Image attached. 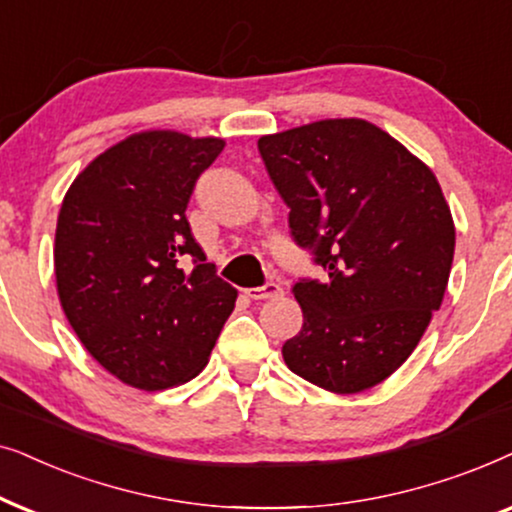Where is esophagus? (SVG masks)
I'll return each mask as SVG.
<instances>
[{"mask_svg":"<svg viewBox=\"0 0 512 512\" xmlns=\"http://www.w3.org/2000/svg\"><path fill=\"white\" fill-rule=\"evenodd\" d=\"M245 295L250 299H274L283 295V288L281 283H267V285H260V288H248L245 290Z\"/></svg>","mask_w":512,"mask_h":512,"instance_id":"34e87169","label":"esophagus"}]
</instances>
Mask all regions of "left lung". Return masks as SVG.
Here are the masks:
<instances>
[{
  "label": "left lung",
  "instance_id": "obj_1",
  "mask_svg": "<svg viewBox=\"0 0 512 512\" xmlns=\"http://www.w3.org/2000/svg\"><path fill=\"white\" fill-rule=\"evenodd\" d=\"M257 147L292 238L327 269L292 288L304 323L285 365L330 393L367 391L412 356L445 297L456 231L438 177L365 119L313 121Z\"/></svg>",
  "mask_w": 512,
  "mask_h": 512
}]
</instances>
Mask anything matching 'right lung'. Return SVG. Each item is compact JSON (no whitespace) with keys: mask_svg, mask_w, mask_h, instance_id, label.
Wrapping results in <instances>:
<instances>
[{"mask_svg":"<svg viewBox=\"0 0 512 512\" xmlns=\"http://www.w3.org/2000/svg\"><path fill=\"white\" fill-rule=\"evenodd\" d=\"M222 149V138L133 133L95 156L60 206V306L84 349L140 391L194 379L234 311L236 288L206 262L185 215Z\"/></svg>","mask_w":512,"mask_h":512,"instance_id":"1","label":"right lung"}]
</instances>
